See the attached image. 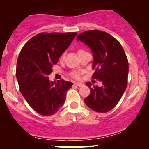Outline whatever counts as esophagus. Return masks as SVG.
<instances>
[{
    "label": "esophagus",
    "instance_id": "34e87169",
    "mask_svg": "<svg viewBox=\"0 0 149 149\" xmlns=\"http://www.w3.org/2000/svg\"><path fill=\"white\" fill-rule=\"evenodd\" d=\"M74 85H77V86H78V87H83V85H84V84H83V83H78V82H75Z\"/></svg>",
    "mask_w": 149,
    "mask_h": 149
}]
</instances>
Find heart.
<instances>
[{"label": "heart", "instance_id": "1", "mask_svg": "<svg viewBox=\"0 0 149 149\" xmlns=\"http://www.w3.org/2000/svg\"><path fill=\"white\" fill-rule=\"evenodd\" d=\"M83 52H84V51L79 50L78 51V54H80V53ZM61 58H62V57ZM72 77H74V78H76V79H78V78H79V77H80V74H79V72H73L72 73Z\"/></svg>", "mask_w": 149, "mask_h": 149}]
</instances>
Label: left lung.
Here are the masks:
<instances>
[{
	"label": "left lung",
	"instance_id": "left-lung-1",
	"mask_svg": "<svg viewBox=\"0 0 149 149\" xmlns=\"http://www.w3.org/2000/svg\"><path fill=\"white\" fill-rule=\"evenodd\" d=\"M77 40L91 49L92 67L95 68L92 77L102 83L100 87L86 83L91 93L84 99L85 103L95 112H109L117 104L127 85L129 65L125 52L118 40L101 30L82 32Z\"/></svg>",
	"mask_w": 149,
	"mask_h": 149
}]
</instances>
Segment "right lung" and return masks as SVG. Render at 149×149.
Here are the masks:
<instances>
[{"mask_svg":"<svg viewBox=\"0 0 149 149\" xmlns=\"http://www.w3.org/2000/svg\"><path fill=\"white\" fill-rule=\"evenodd\" d=\"M77 34L42 32L30 38L20 52L16 68L20 91L30 107L40 115L57 113L73 85L63 79L54 83L48 75Z\"/></svg>","mask_w":149,"mask_h":149,"instance_id":"1","label":"right lung"}]
</instances>
